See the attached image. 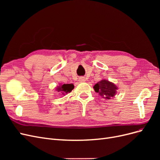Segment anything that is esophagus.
<instances>
[{"label":"esophagus","mask_w":160,"mask_h":160,"mask_svg":"<svg viewBox=\"0 0 160 160\" xmlns=\"http://www.w3.org/2000/svg\"><path fill=\"white\" fill-rule=\"evenodd\" d=\"M85 81V79H84V77H80V78L79 79V81L81 82H81H84Z\"/></svg>","instance_id":"obj_1"}]
</instances>
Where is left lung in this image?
Listing matches in <instances>:
<instances>
[{
	"mask_svg": "<svg viewBox=\"0 0 160 160\" xmlns=\"http://www.w3.org/2000/svg\"><path fill=\"white\" fill-rule=\"evenodd\" d=\"M94 90L100 96L106 99H110L117 93L118 88L114 83L108 80L102 79L95 84L93 87Z\"/></svg>",
	"mask_w": 160,
	"mask_h": 160,
	"instance_id": "1",
	"label": "left lung"
}]
</instances>
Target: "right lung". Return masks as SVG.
I'll use <instances>...</instances> for the list:
<instances>
[{
    "mask_svg": "<svg viewBox=\"0 0 160 160\" xmlns=\"http://www.w3.org/2000/svg\"><path fill=\"white\" fill-rule=\"evenodd\" d=\"M74 89V85L72 84H63V85H59L57 88L55 89L57 91L61 92L62 95H65L70 93V92Z\"/></svg>",
    "mask_w": 160,
    "mask_h": 160,
    "instance_id": "add662e5",
    "label": "right lung"
}]
</instances>
